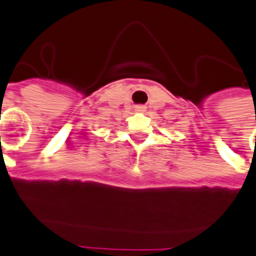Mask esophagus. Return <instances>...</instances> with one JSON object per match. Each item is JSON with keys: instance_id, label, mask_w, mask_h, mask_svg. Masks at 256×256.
I'll return each mask as SVG.
<instances>
[{"instance_id": "1", "label": "esophagus", "mask_w": 256, "mask_h": 256, "mask_svg": "<svg viewBox=\"0 0 256 256\" xmlns=\"http://www.w3.org/2000/svg\"><path fill=\"white\" fill-rule=\"evenodd\" d=\"M136 111H144V107H142V106H138V107H136Z\"/></svg>"}]
</instances>
